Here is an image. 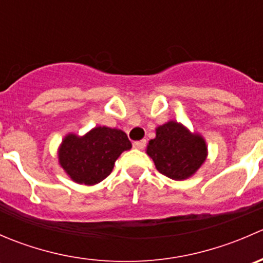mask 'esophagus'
<instances>
[{
	"mask_svg": "<svg viewBox=\"0 0 263 263\" xmlns=\"http://www.w3.org/2000/svg\"><path fill=\"white\" fill-rule=\"evenodd\" d=\"M145 146H146V140H140V141L134 142V147L139 148V150H142Z\"/></svg>",
	"mask_w": 263,
	"mask_h": 263,
	"instance_id": "obj_1",
	"label": "esophagus"
}]
</instances>
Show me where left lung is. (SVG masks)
I'll use <instances>...</instances> for the list:
<instances>
[{
    "label": "left lung",
    "mask_w": 263,
    "mask_h": 263,
    "mask_svg": "<svg viewBox=\"0 0 263 263\" xmlns=\"http://www.w3.org/2000/svg\"><path fill=\"white\" fill-rule=\"evenodd\" d=\"M155 139L150 140L146 154L156 169L174 181L191 178L208 158V144L197 132L184 124L169 121L156 127Z\"/></svg>",
    "instance_id": "1"
}]
</instances>
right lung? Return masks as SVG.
I'll use <instances>...</instances> for the list:
<instances>
[{
	"instance_id": "obj_1",
	"label": "right lung",
	"mask_w": 263,
	"mask_h": 263,
	"mask_svg": "<svg viewBox=\"0 0 263 263\" xmlns=\"http://www.w3.org/2000/svg\"><path fill=\"white\" fill-rule=\"evenodd\" d=\"M131 147L122 129L98 126L82 136L66 135L57 151L58 163L73 182L94 185L112 173L119 155Z\"/></svg>"
}]
</instances>
